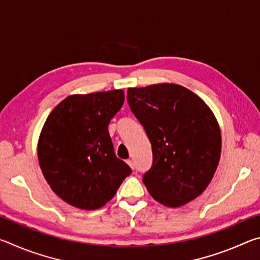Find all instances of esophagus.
Instances as JSON below:
<instances>
[{"label":"esophagus","mask_w":260,"mask_h":260,"mask_svg":"<svg viewBox=\"0 0 260 260\" xmlns=\"http://www.w3.org/2000/svg\"><path fill=\"white\" fill-rule=\"evenodd\" d=\"M127 164L129 165L131 169H134V162H133V160H132V159H128V160H127Z\"/></svg>","instance_id":"esophagus-1"}]
</instances>
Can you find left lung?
I'll return each instance as SVG.
<instances>
[{
    "label": "left lung",
    "mask_w": 260,
    "mask_h": 260,
    "mask_svg": "<svg viewBox=\"0 0 260 260\" xmlns=\"http://www.w3.org/2000/svg\"><path fill=\"white\" fill-rule=\"evenodd\" d=\"M127 102L151 142L152 166L142 180L149 193L170 208L195 200L212 180L221 153L213 112L175 83L128 88Z\"/></svg>",
    "instance_id": "obj_1"
}]
</instances>
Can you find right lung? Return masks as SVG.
Instances as JSON below:
<instances>
[{"instance_id":"right-lung-1","label":"right lung","mask_w":260,"mask_h":260,"mask_svg":"<svg viewBox=\"0 0 260 260\" xmlns=\"http://www.w3.org/2000/svg\"><path fill=\"white\" fill-rule=\"evenodd\" d=\"M124 101L121 89L71 95L42 127L38 142L41 171L52 191L74 208H102L132 173L117 158L108 131Z\"/></svg>"}]
</instances>
